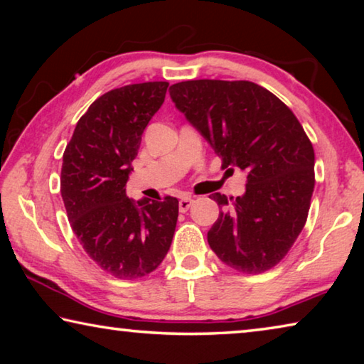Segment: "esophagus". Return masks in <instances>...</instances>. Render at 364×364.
Here are the masks:
<instances>
[{
	"mask_svg": "<svg viewBox=\"0 0 364 364\" xmlns=\"http://www.w3.org/2000/svg\"><path fill=\"white\" fill-rule=\"evenodd\" d=\"M193 197H183V199L180 200V204H178V207H180V212L181 213H184V212H188L189 210V207L193 205Z\"/></svg>",
	"mask_w": 364,
	"mask_h": 364,
	"instance_id": "obj_1",
	"label": "esophagus"
}]
</instances>
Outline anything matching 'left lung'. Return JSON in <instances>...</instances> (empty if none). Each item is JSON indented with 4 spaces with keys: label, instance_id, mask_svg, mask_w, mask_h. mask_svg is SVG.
Listing matches in <instances>:
<instances>
[{
    "label": "left lung",
    "instance_id": "1",
    "mask_svg": "<svg viewBox=\"0 0 364 364\" xmlns=\"http://www.w3.org/2000/svg\"><path fill=\"white\" fill-rule=\"evenodd\" d=\"M170 97L217 156L247 173L245 193H215L221 212L207 241L228 267L258 274L276 267L305 226L315 189V151L297 117L263 86L188 80Z\"/></svg>",
    "mask_w": 364,
    "mask_h": 364
}]
</instances>
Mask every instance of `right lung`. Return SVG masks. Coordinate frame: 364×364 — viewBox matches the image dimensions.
I'll list each match as a JSON object with an SVG mask.
<instances>
[{"instance_id":"right-lung-1","label":"right lung","mask_w":364,"mask_h":364,"mask_svg":"<svg viewBox=\"0 0 364 364\" xmlns=\"http://www.w3.org/2000/svg\"><path fill=\"white\" fill-rule=\"evenodd\" d=\"M167 82L127 85L97 97L78 120L60 170V194L86 254L109 274L136 279L167 255L178 199H128L141 136L164 104Z\"/></svg>"}]
</instances>
